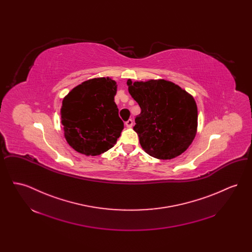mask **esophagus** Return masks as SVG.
Here are the masks:
<instances>
[{
  "label": "esophagus",
  "instance_id": "34e87169",
  "mask_svg": "<svg viewBox=\"0 0 252 252\" xmlns=\"http://www.w3.org/2000/svg\"><path fill=\"white\" fill-rule=\"evenodd\" d=\"M126 127H128V128L132 127V126H133V120L129 119V120L126 121Z\"/></svg>",
  "mask_w": 252,
  "mask_h": 252
}]
</instances>
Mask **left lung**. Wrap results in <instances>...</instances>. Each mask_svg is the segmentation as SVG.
<instances>
[{"label":"left lung","instance_id":"8db88e82","mask_svg":"<svg viewBox=\"0 0 252 252\" xmlns=\"http://www.w3.org/2000/svg\"><path fill=\"white\" fill-rule=\"evenodd\" d=\"M126 84L141 108L133 129L143 149L159 159L180 156L196 134L197 107L192 96L163 79L146 82L128 79Z\"/></svg>","mask_w":252,"mask_h":252}]
</instances>
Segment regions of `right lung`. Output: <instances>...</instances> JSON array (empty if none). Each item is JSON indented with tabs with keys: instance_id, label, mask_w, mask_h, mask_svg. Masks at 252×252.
Returning a JSON list of instances; mask_svg holds the SVG:
<instances>
[{
	"instance_id": "add662e5",
	"label": "right lung",
	"mask_w": 252,
	"mask_h": 252,
	"mask_svg": "<svg viewBox=\"0 0 252 252\" xmlns=\"http://www.w3.org/2000/svg\"><path fill=\"white\" fill-rule=\"evenodd\" d=\"M117 85L94 78L76 86L60 108L64 136L72 148L87 156L100 155L116 144L124 128L114 102Z\"/></svg>"
}]
</instances>
